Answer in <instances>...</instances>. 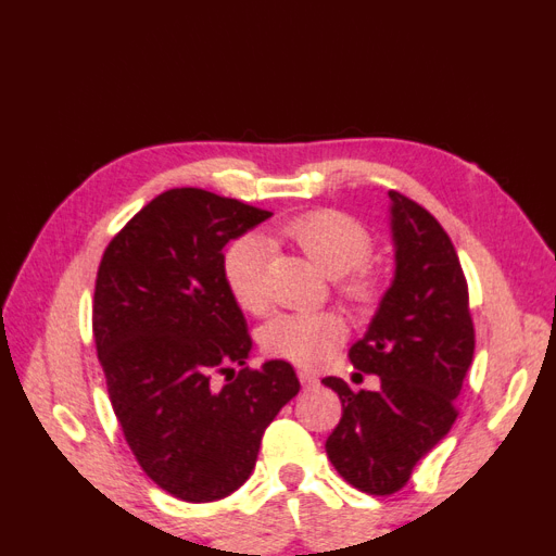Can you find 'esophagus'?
Segmentation results:
<instances>
[{
  "label": "esophagus",
  "mask_w": 556,
  "mask_h": 556,
  "mask_svg": "<svg viewBox=\"0 0 556 556\" xmlns=\"http://www.w3.org/2000/svg\"><path fill=\"white\" fill-rule=\"evenodd\" d=\"M299 380H301V386H306V388H315V386L320 383L318 376L306 371V368H301V371H299Z\"/></svg>",
  "instance_id": "esophagus-1"
}]
</instances>
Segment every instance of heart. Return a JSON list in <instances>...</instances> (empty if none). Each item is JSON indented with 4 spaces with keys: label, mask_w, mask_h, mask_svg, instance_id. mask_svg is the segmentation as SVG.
Returning <instances> with one entry per match:
<instances>
[{
    "label": "heart",
    "mask_w": 556,
    "mask_h": 556,
    "mask_svg": "<svg viewBox=\"0 0 556 556\" xmlns=\"http://www.w3.org/2000/svg\"><path fill=\"white\" fill-rule=\"evenodd\" d=\"M285 233L328 277H344L346 293L356 301L374 296V281L362 267L374 253L371 233L342 212H313L285 226ZM224 281L243 311H260L267 303L269 245L263 236L245 233L226 248ZM346 325L337 313H279L260 330L265 352L299 366L323 364L344 342Z\"/></svg>",
    "instance_id": "1"
}]
</instances>
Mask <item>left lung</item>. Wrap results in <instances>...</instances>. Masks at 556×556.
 Masks as SVG:
<instances>
[{"label":"left lung","mask_w":556,"mask_h":556,"mask_svg":"<svg viewBox=\"0 0 556 556\" xmlns=\"http://www.w3.org/2000/svg\"><path fill=\"white\" fill-rule=\"evenodd\" d=\"M388 198L395 277L350 350L358 371L380 376V388L354 393L342 378H323L342 400L328 458L352 486L378 496L405 486L451 431L475 354L467 281L448 233L405 194Z\"/></svg>","instance_id":"8db88e82"}]
</instances>
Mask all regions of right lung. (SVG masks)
<instances>
[{
  "label": "right lung",
  "instance_id": "add662e5",
  "mask_svg": "<svg viewBox=\"0 0 556 556\" xmlns=\"http://www.w3.org/2000/svg\"><path fill=\"white\" fill-rule=\"evenodd\" d=\"M269 216L200 188L168 190L98 267L93 337L111 405L141 470L182 502L233 494L301 390L289 362L245 366L253 340L224 281V245Z\"/></svg>",
  "mask_w": 556,
  "mask_h": 556
}]
</instances>
